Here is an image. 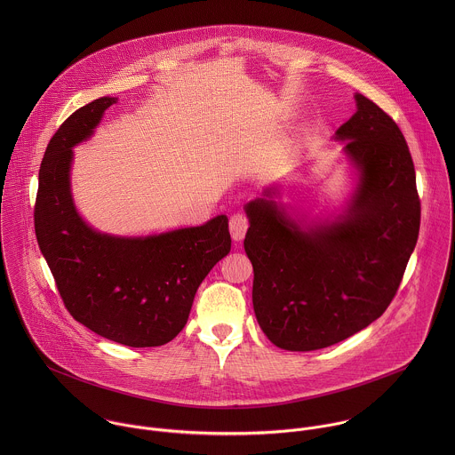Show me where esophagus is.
Returning a JSON list of instances; mask_svg holds the SVG:
<instances>
[{"instance_id":"esophagus-1","label":"esophagus","mask_w":455,"mask_h":455,"mask_svg":"<svg viewBox=\"0 0 455 455\" xmlns=\"http://www.w3.org/2000/svg\"><path fill=\"white\" fill-rule=\"evenodd\" d=\"M247 229H249V217L245 213L236 212L229 217V231H231V236L235 242L243 240Z\"/></svg>"}]
</instances>
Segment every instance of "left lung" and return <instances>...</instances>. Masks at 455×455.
<instances>
[{
	"mask_svg": "<svg viewBox=\"0 0 455 455\" xmlns=\"http://www.w3.org/2000/svg\"><path fill=\"white\" fill-rule=\"evenodd\" d=\"M336 131L361 182L341 220L301 231L273 201L247 204L245 252L262 332L292 352L334 345L377 321L394 299L420 228V197L406 140L363 94Z\"/></svg>",
	"mask_w": 455,
	"mask_h": 455,
	"instance_id": "obj_1",
	"label": "left lung"
}]
</instances>
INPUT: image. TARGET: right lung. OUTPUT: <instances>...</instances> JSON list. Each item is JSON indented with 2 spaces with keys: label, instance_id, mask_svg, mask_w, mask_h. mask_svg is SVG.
<instances>
[{
  "label": "right lung",
  "instance_id": "1",
  "mask_svg": "<svg viewBox=\"0 0 455 455\" xmlns=\"http://www.w3.org/2000/svg\"><path fill=\"white\" fill-rule=\"evenodd\" d=\"M116 98L73 112L51 138L35 203V233L66 310L96 334L128 347H159L188 323L196 291L229 254L228 217L159 236L96 233L69 193L71 147L85 140Z\"/></svg>",
  "mask_w": 455,
  "mask_h": 455
}]
</instances>
